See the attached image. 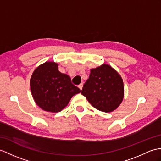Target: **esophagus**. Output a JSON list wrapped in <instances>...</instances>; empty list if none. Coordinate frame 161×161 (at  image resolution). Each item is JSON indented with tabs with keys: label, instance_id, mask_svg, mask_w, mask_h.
I'll return each instance as SVG.
<instances>
[{
	"label": "esophagus",
	"instance_id": "obj_1",
	"mask_svg": "<svg viewBox=\"0 0 161 161\" xmlns=\"http://www.w3.org/2000/svg\"><path fill=\"white\" fill-rule=\"evenodd\" d=\"M78 87H79V88L81 90V91L82 87H83V84H80L79 85V86H78Z\"/></svg>",
	"mask_w": 161,
	"mask_h": 161
}]
</instances>
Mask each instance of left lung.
<instances>
[{
	"label": "left lung",
	"instance_id": "1",
	"mask_svg": "<svg viewBox=\"0 0 161 161\" xmlns=\"http://www.w3.org/2000/svg\"><path fill=\"white\" fill-rule=\"evenodd\" d=\"M83 95L96 109L110 113L119 107L124 96L121 77L108 64L91 70L88 80L81 90Z\"/></svg>",
	"mask_w": 161,
	"mask_h": 161
}]
</instances>
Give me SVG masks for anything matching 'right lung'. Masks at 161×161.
Returning <instances> with one entry per match:
<instances>
[{"instance_id":"1","label":"right lung","mask_w":161,"mask_h":161,"mask_svg":"<svg viewBox=\"0 0 161 161\" xmlns=\"http://www.w3.org/2000/svg\"><path fill=\"white\" fill-rule=\"evenodd\" d=\"M30 88L37 105L51 113L63 110L72 97L81 92L69 75L59 71L58 64L54 62H46L35 69Z\"/></svg>"}]
</instances>
